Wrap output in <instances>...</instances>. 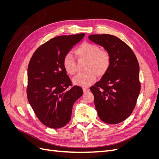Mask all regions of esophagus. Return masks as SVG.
<instances>
[{"label":"esophagus","mask_w":159,"mask_h":159,"mask_svg":"<svg viewBox=\"0 0 159 159\" xmlns=\"http://www.w3.org/2000/svg\"><path fill=\"white\" fill-rule=\"evenodd\" d=\"M89 91V89L88 88H83V91H84V93H87L88 91Z\"/></svg>","instance_id":"34e87169"}]
</instances>
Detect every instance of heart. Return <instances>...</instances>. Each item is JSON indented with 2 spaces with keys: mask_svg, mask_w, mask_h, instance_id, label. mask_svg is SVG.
<instances>
[{
  "mask_svg": "<svg viewBox=\"0 0 159 159\" xmlns=\"http://www.w3.org/2000/svg\"><path fill=\"white\" fill-rule=\"evenodd\" d=\"M79 61H85L84 73L80 74L72 79L74 85L88 87L91 85L99 76L103 75L107 71L110 65V56L108 52L100 50L99 47L93 43L84 42L75 50ZM63 66L70 75L76 72V62L71 54H67L63 59Z\"/></svg>",
  "mask_w": 159,
  "mask_h": 159,
  "instance_id": "heart-1",
  "label": "heart"
}]
</instances>
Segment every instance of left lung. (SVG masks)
I'll return each instance as SVG.
<instances>
[{
    "label": "left lung",
    "instance_id": "8db88e82",
    "mask_svg": "<svg viewBox=\"0 0 159 159\" xmlns=\"http://www.w3.org/2000/svg\"><path fill=\"white\" fill-rule=\"evenodd\" d=\"M88 38L103 46L111 60L107 71L90 88L96 110L103 122L117 124L131 114L140 93L137 59L131 48L117 36L93 34Z\"/></svg>",
    "mask_w": 159,
    "mask_h": 159
}]
</instances>
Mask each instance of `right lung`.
Segmentation results:
<instances>
[{
    "label": "right lung",
    "mask_w": 159,
    "mask_h": 159,
    "mask_svg": "<svg viewBox=\"0 0 159 159\" xmlns=\"http://www.w3.org/2000/svg\"><path fill=\"white\" fill-rule=\"evenodd\" d=\"M85 34L52 38L34 52L28 67V99L38 119L52 129L65 126L71 119L72 107L83 94L71 85L63 59Z\"/></svg>",
    "instance_id": "add662e5"
}]
</instances>
